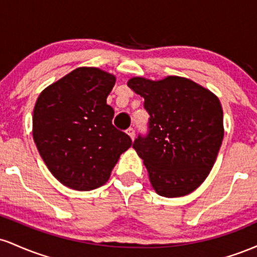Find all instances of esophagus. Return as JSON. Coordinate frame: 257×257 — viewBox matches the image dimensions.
Returning <instances> with one entry per match:
<instances>
[{
    "instance_id": "1",
    "label": "esophagus",
    "mask_w": 257,
    "mask_h": 257,
    "mask_svg": "<svg viewBox=\"0 0 257 257\" xmlns=\"http://www.w3.org/2000/svg\"><path fill=\"white\" fill-rule=\"evenodd\" d=\"M126 134L132 138V140H134L135 138V129L134 128H128L126 129Z\"/></svg>"
}]
</instances>
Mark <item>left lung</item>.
I'll list each match as a JSON object with an SVG mask.
<instances>
[{
	"label": "left lung",
	"mask_w": 257,
	"mask_h": 257,
	"mask_svg": "<svg viewBox=\"0 0 257 257\" xmlns=\"http://www.w3.org/2000/svg\"><path fill=\"white\" fill-rule=\"evenodd\" d=\"M128 85L145 99L147 132L133 147L159 196L174 198L193 192L213 168L223 139L219 99L187 78L169 76L153 82L134 77Z\"/></svg>",
	"instance_id": "left-lung-1"
}]
</instances>
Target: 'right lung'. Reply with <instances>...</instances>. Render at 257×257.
I'll use <instances>...</instances> for the list:
<instances>
[{
	"label": "right lung",
	"mask_w": 257,
	"mask_h": 257,
	"mask_svg": "<svg viewBox=\"0 0 257 257\" xmlns=\"http://www.w3.org/2000/svg\"><path fill=\"white\" fill-rule=\"evenodd\" d=\"M116 78L96 67H79L46 88L34 110V140L61 184L90 191L110 178L132 139L112 124L106 104Z\"/></svg>",
	"instance_id": "1"
}]
</instances>
